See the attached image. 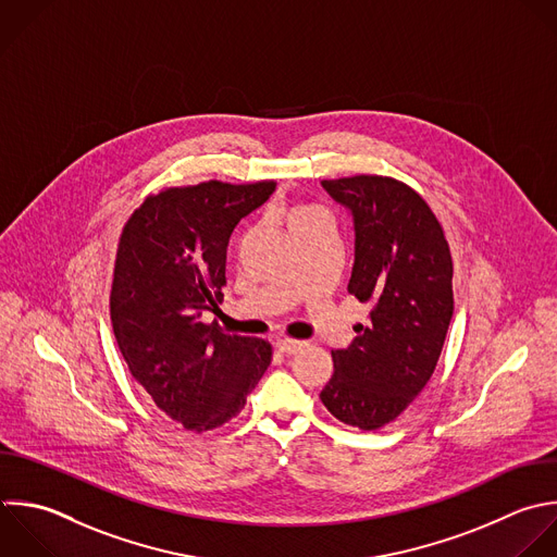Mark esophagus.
Returning a JSON list of instances; mask_svg holds the SVG:
<instances>
[{
  "label": "esophagus",
  "mask_w": 557,
  "mask_h": 557,
  "mask_svg": "<svg viewBox=\"0 0 557 557\" xmlns=\"http://www.w3.org/2000/svg\"><path fill=\"white\" fill-rule=\"evenodd\" d=\"M276 348H278L281 352H285V355H296L298 350L305 348V342L292 339V337H281V339H276Z\"/></svg>",
  "instance_id": "34e87169"
}]
</instances>
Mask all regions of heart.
<instances>
[{"label":"heart","mask_w":557,"mask_h":557,"mask_svg":"<svg viewBox=\"0 0 557 557\" xmlns=\"http://www.w3.org/2000/svg\"><path fill=\"white\" fill-rule=\"evenodd\" d=\"M311 215H315V211H309V209H294V211H292V218H289V226L296 224V222H300V220H307V218H311Z\"/></svg>","instance_id":"b5f03b06"}]
</instances>
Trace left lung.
I'll return each mask as SVG.
<instances>
[{"label":"left lung","instance_id":"obj_1","mask_svg":"<svg viewBox=\"0 0 557 557\" xmlns=\"http://www.w3.org/2000/svg\"><path fill=\"white\" fill-rule=\"evenodd\" d=\"M352 213L355 265L348 294L370 305L348 348L331 350L320 392L344 424L374 431L398 418L429 383L453 318V259L424 198L376 174L322 181Z\"/></svg>","mask_w":557,"mask_h":557}]
</instances>
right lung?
<instances>
[{
	"label": "right lung",
	"mask_w": 557,
	"mask_h": 557,
	"mask_svg": "<svg viewBox=\"0 0 557 557\" xmlns=\"http://www.w3.org/2000/svg\"><path fill=\"white\" fill-rule=\"evenodd\" d=\"M274 189V181L170 187L148 196L122 228L113 333L131 374L189 431L235 418L272 361L265 339L228 335L202 313L224 298L233 228Z\"/></svg>",
	"instance_id": "add662e5"
}]
</instances>
